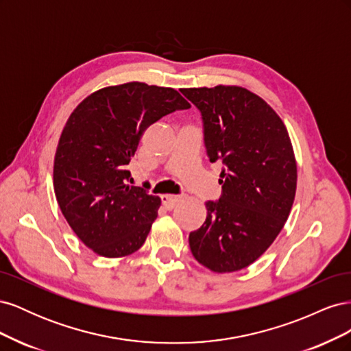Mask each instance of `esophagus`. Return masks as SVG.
I'll list each match as a JSON object with an SVG mask.
<instances>
[{"mask_svg":"<svg viewBox=\"0 0 351 351\" xmlns=\"http://www.w3.org/2000/svg\"><path fill=\"white\" fill-rule=\"evenodd\" d=\"M180 196H176V195H162L161 196V202H162V205L167 208V209H173L178 202H180Z\"/></svg>","mask_w":351,"mask_h":351,"instance_id":"34e87169","label":"esophagus"}]
</instances>
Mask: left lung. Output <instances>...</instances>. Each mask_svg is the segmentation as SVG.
<instances>
[{
  "instance_id": "1",
  "label": "left lung",
  "mask_w": 351,
  "mask_h": 351,
  "mask_svg": "<svg viewBox=\"0 0 351 351\" xmlns=\"http://www.w3.org/2000/svg\"><path fill=\"white\" fill-rule=\"evenodd\" d=\"M210 162L222 171L218 200L189 236L195 259L214 272L249 267L280 234L295 196L297 165L284 123L258 95L239 86L190 88Z\"/></svg>"
}]
</instances>
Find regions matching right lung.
Segmentation results:
<instances>
[{
	"label": "right lung",
	"mask_w": 351,
	"mask_h": 351,
	"mask_svg": "<svg viewBox=\"0 0 351 351\" xmlns=\"http://www.w3.org/2000/svg\"><path fill=\"white\" fill-rule=\"evenodd\" d=\"M190 104L171 88L132 82L83 99L61 133L54 190L76 236L101 256L121 258L142 247L161 199L130 186L127 169L143 132Z\"/></svg>",
	"instance_id": "add662e5"
}]
</instances>
